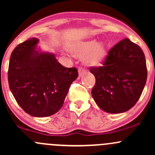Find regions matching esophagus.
Instances as JSON below:
<instances>
[{
    "label": "esophagus",
    "mask_w": 155,
    "mask_h": 155,
    "mask_svg": "<svg viewBox=\"0 0 155 155\" xmlns=\"http://www.w3.org/2000/svg\"><path fill=\"white\" fill-rule=\"evenodd\" d=\"M86 69H84V68L83 67H80L79 69H78V73H79V76L80 77H81V76L83 75V74H84L85 73H86Z\"/></svg>",
    "instance_id": "esophagus-1"
}]
</instances>
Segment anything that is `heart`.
Returning <instances> with one entry per match:
<instances>
[{
  "label": "heart",
  "mask_w": 155,
  "mask_h": 155,
  "mask_svg": "<svg viewBox=\"0 0 155 155\" xmlns=\"http://www.w3.org/2000/svg\"><path fill=\"white\" fill-rule=\"evenodd\" d=\"M71 52L78 58H84V63L88 66H99L106 56V46L103 43H97L96 40L86 41L73 46Z\"/></svg>",
  "instance_id": "b5f03b06"
}]
</instances>
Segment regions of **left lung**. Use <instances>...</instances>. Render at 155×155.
<instances>
[{"instance_id":"obj_1","label":"left lung","mask_w":155,"mask_h":155,"mask_svg":"<svg viewBox=\"0 0 155 155\" xmlns=\"http://www.w3.org/2000/svg\"><path fill=\"white\" fill-rule=\"evenodd\" d=\"M95 77L91 95L108 113L129 110L140 97L147 79L146 58L141 48L125 38L109 51L103 66L91 67Z\"/></svg>"}]
</instances>
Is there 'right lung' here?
<instances>
[{
    "label": "right lung",
    "instance_id": "right-lung-1",
    "mask_svg": "<svg viewBox=\"0 0 155 155\" xmlns=\"http://www.w3.org/2000/svg\"><path fill=\"white\" fill-rule=\"evenodd\" d=\"M38 41L30 38L13 50L8 81L15 99L24 111L43 117L61 109L78 72L74 67L63 66L54 54L37 50Z\"/></svg>",
    "mask_w": 155,
    "mask_h": 155
}]
</instances>
